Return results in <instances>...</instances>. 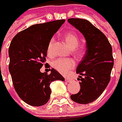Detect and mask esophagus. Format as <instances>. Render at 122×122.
Here are the masks:
<instances>
[{
  "label": "esophagus",
  "mask_w": 122,
  "mask_h": 122,
  "mask_svg": "<svg viewBox=\"0 0 122 122\" xmlns=\"http://www.w3.org/2000/svg\"><path fill=\"white\" fill-rule=\"evenodd\" d=\"M65 81H66V82H68H68H71V79L66 78H65Z\"/></svg>",
  "instance_id": "obj_1"
}]
</instances>
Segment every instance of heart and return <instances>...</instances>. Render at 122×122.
I'll return each mask as SVG.
<instances>
[{
    "label": "heart",
    "mask_w": 122,
    "mask_h": 122,
    "mask_svg": "<svg viewBox=\"0 0 122 122\" xmlns=\"http://www.w3.org/2000/svg\"><path fill=\"white\" fill-rule=\"evenodd\" d=\"M63 39L67 45L71 49V54L78 59H82L85 54L83 46L79 45V37L74 32H67L63 35ZM54 39H51L48 44L47 52L49 55L53 53ZM53 67L61 74H66L75 66V62L71 59H57L52 63Z\"/></svg>",
    "instance_id": "1"
}]
</instances>
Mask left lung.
<instances>
[{"label":"left lung","instance_id":"1","mask_svg":"<svg viewBox=\"0 0 122 122\" xmlns=\"http://www.w3.org/2000/svg\"><path fill=\"white\" fill-rule=\"evenodd\" d=\"M68 21L86 40L85 54L76 68L81 90L71 95L73 101L85 105L97 100L110 83L114 66L112 48L106 36L88 20L70 18Z\"/></svg>","mask_w":122,"mask_h":122}]
</instances>
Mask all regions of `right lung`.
I'll return each instance as SVG.
<instances>
[{
	"label": "right lung",
	"instance_id": "add662e5",
	"mask_svg": "<svg viewBox=\"0 0 122 122\" xmlns=\"http://www.w3.org/2000/svg\"><path fill=\"white\" fill-rule=\"evenodd\" d=\"M65 20L37 24L17 33L9 46V71L19 97L32 106L45 105L50 98V83L65 79L55 69L41 73L45 63L48 44Z\"/></svg>",
	"mask_w": 122,
	"mask_h": 122
}]
</instances>
